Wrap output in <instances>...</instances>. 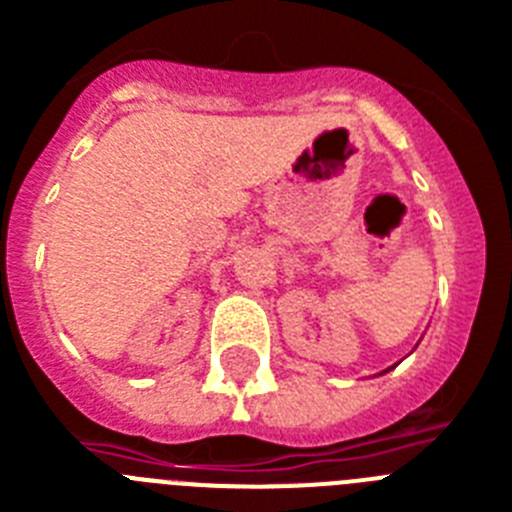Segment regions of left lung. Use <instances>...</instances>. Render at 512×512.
Here are the masks:
<instances>
[{"label":"left lung","mask_w":512,"mask_h":512,"mask_svg":"<svg viewBox=\"0 0 512 512\" xmlns=\"http://www.w3.org/2000/svg\"><path fill=\"white\" fill-rule=\"evenodd\" d=\"M388 369H393V367H388ZM388 369H385V372H388Z\"/></svg>","instance_id":"left-lung-1"}]
</instances>
